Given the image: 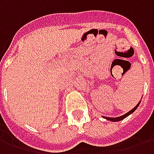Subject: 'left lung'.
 I'll list each match as a JSON object with an SVG mask.
<instances>
[{"label": "left lung", "mask_w": 154, "mask_h": 154, "mask_svg": "<svg viewBox=\"0 0 154 154\" xmlns=\"http://www.w3.org/2000/svg\"><path fill=\"white\" fill-rule=\"evenodd\" d=\"M139 103H140V101H139V103H138V105H137V106H136L134 107V109H132V110H130V111H129L128 113H126L125 115H124V116H119V117H116V118H110V117H105V118H106V119H108V120H110V121H119V120H122L123 119H125V118H126L127 116H129L130 114H132L133 112H134V110H135L136 109L138 108Z\"/></svg>", "instance_id": "1"}]
</instances>
